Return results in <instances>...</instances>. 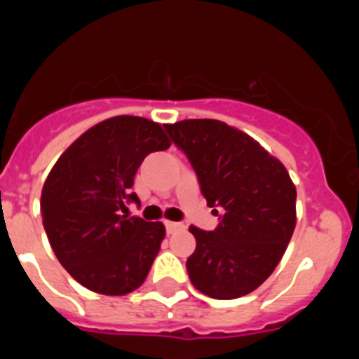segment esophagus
I'll use <instances>...</instances> for the list:
<instances>
[{"mask_svg":"<svg viewBox=\"0 0 359 359\" xmlns=\"http://www.w3.org/2000/svg\"><path fill=\"white\" fill-rule=\"evenodd\" d=\"M186 226L182 225V223H177V221H166V232L168 233H175V232H180V230H184Z\"/></svg>","mask_w":359,"mask_h":359,"instance_id":"1","label":"esophagus"}]
</instances>
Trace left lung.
Segmentation results:
<instances>
[{"label":"left lung","instance_id":"left-lung-1","mask_svg":"<svg viewBox=\"0 0 359 359\" xmlns=\"http://www.w3.org/2000/svg\"><path fill=\"white\" fill-rule=\"evenodd\" d=\"M191 161L209 207L225 210L214 232L189 226L191 283L214 299H236L273 274L296 229V186L280 159L219 120L166 123Z\"/></svg>","mask_w":359,"mask_h":359}]
</instances>
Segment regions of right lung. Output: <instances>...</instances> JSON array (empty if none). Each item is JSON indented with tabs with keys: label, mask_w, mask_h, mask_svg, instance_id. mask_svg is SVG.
<instances>
[{
	"label": "right lung",
	"mask_w": 359,
	"mask_h": 359,
	"mask_svg": "<svg viewBox=\"0 0 359 359\" xmlns=\"http://www.w3.org/2000/svg\"><path fill=\"white\" fill-rule=\"evenodd\" d=\"M172 145L161 123L120 115L83 133L60 156L40 196L49 244L74 280L104 296L143 285L166 230L161 221L127 217L126 200L140 164Z\"/></svg>",
	"instance_id": "1"
}]
</instances>
